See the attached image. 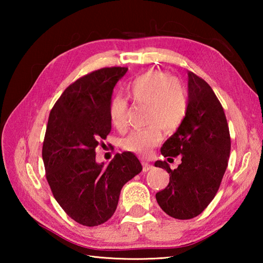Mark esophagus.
Wrapping results in <instances>:
<instances>
[{
  "instance_id": "1",
  "label": "esophagus",
  "mask_w": 263,
  "mask_h": 263,
  "mask_svg": "<svg viewBox=\"0 0 263 263\" xmlns=\"http://www.w3.org/2000/svg\"><path fill=\"white\" fill-rule=\"evenodd\" d=\"M152 165H150L149 163H147V161H142V171L146 173V172H148L149 170H152Z\"/></svg>"
}]
</instances>
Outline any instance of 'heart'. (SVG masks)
<instances>
[{"instance_id":"obj_1","label":"heart","mask_w":263,"mask_h":263,"mask_svg":"<svg viewBox=\"0 0 263 263\" xmlns=\"http://www.w3.org/2000/svg\"><path fill=\"white\" fill-rule=\"evenodd\" d=\"M125 92L133 102L147 104L146 122L149 125L137 128L123 138L121 147L126 152L148 155L160 142L163 132H174L181 126L187 109L184 89L174 77L164 71L150 70L126 83ZM127 103L116 96L109 102L108 117L116 130L126 125Z\"/></svg>"}]
</instances>
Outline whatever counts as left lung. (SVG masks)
Here are the masks:
<instances>
[{
    "mask_svg": "<svg viewBox=\"0 0 263 263\" xmlns=\"http://www.w3.org/2000/svg\"><path fill=\"white\" fill-rule=\"evenodd\" d=\"M187 109L181 126L160 149L164 157L181 155L182 163L171 170L170 183L156 199L167 215L191 219L202 212L220 186L231 154V136L225 111L211 87L202 78L187 73Z\"/></svg>",
    "mask_w": 263,
    "mask_h": 263,
    "instance_id": "8db88e82",
    "label": "left lung"
}]
</instances>
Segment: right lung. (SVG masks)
<instances>
[{
  "mask_svg": "<svg viewBox=\"0 0 263 263\" xmlns=\"http://www.w3.org/2000/svg\"><path fill=\"white\" fill-rule=\"evenodd\" d=\"M127 68H104L65 89L49 113L43 160L55 200L83 226L113 216L123 185L142 171L135 154H116L107 167L96 163V148L110 132L108 105Z\"/></svg>",
  "mask_w": 263,
  "mask_h": 263,
  "instance_id": "1",
  "label": "right lung"
}]
</instances>
